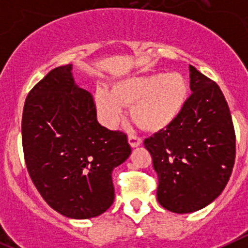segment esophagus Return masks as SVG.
<instances>
[{
  "label": "esophagus",
  "mask_w": 248,
  "mask_h": 248,
  "mask_svg": "<svg viewBox=\"0 0 248 248\" xmlns=\"http://www.w3.org/2000/svg\"><path fill=\"white\" fill-rule=\"evenodd\" d=\"M128 140H129V144H130L131 148H137V146H139L140 144L143 143L141 138L137 137V135H134V134H129Z\"/></svg>",
  "instance_id": "1"
}]
</instances>
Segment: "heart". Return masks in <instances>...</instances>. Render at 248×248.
Wrapping results in <instances>:
<instances>
[{
  "label": "heart",
  "mask_w": 248,
  "mask_h": 248,
  "mask_svg": "<svg viewBox=\"0 0 248 248\" xmlns=\"http://www.w3.org/2000/svg\"><path fill=\"white\" fill-rule=\"evenodd\" d=\"M189 98V83L180 73H154L125 78L111 92L95 93V105L105 125L115 126L124 105H131V118L144 130L159 131L180 117Z\"/></svg>",
  "instance_id": "1"
}]
</instances>
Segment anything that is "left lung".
Wrapping results in <instances>:
<instances>
[{
    "label": "left lung",
    "mask_w": 248,
    "mask_h": 248,
    "mask_svg": "<svg viewBox=\"0 0 248 248\" xmlns=\"http://www.w3.org/2000/svg\"><path fill=\"white\" fill-rule=\"evenodd\" d=\"M185 108L171 125L144 140L157 174V201L175 214L198 211L225 189L236 156L229 104L214 80L190 65Z\"/></svg>",
    "instance_id": "8db88e82"
}]
</instances>
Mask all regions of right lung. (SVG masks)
I'll list each match as a JSON object with an SVG mask.
<instances>
[{
    "label": "right lung",
    "mask_w": 248,
    "mask_h": 248,
    "mask_svg": "<svg viewBox=\"0 0 248 248\" xmlns=\"http://www.w3.org/2000/svg\"><path fill=\"white\" fill-rule=\"evenodd\" d=\"M26 166L46 202L69 218L99 216L114 201L111 172L131 153L123 131L104 128L72 64L57 67L28 93L22 115Z\"/></svg>",
    "instance_id": "obj_1"
}]
</instances>
